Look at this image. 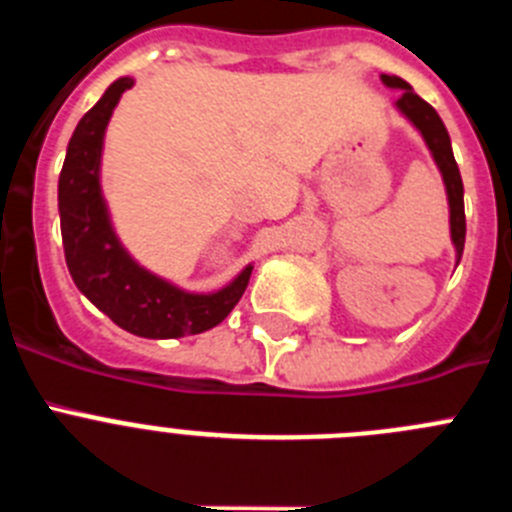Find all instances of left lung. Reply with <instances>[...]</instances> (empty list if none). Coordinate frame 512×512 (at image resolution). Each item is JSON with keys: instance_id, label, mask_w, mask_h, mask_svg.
Returning <instances> with one entry per match:
<instances>
[{"instance_id": "1", "label": "left lung", "mask_w": 512, "mask_h": 512, "mask_svg": "<svg viewBox=\"0 0 512 512\" xmlns=\"http://www.w3.org/2000/svg\"><path fill=\"white\" fill-rule=\"evenodd\" d=\"M382 84L387 89H400L395 107L402 117H408L413 122V128L423 135L425 146L431 151L433 161H436L438 171H441L443 187H446V200H449V225H451V243L456 251V266L464 253V238H467V217H464V184H461L459 166H456L454 151H451L449 130L433 110L431 104L420 99L413 92L408 81L400 76L382 74Z\"/></svg>"}]
</instances>
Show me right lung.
Listing matches in <instances>:
<instances>
[{"label":"right lung","mask_w":512,"mask_h":512,"mask_svg":"<svg viewBox=\"0 0 512 512\" xmlns=\"http://www.w3.org/2000/svg\"><path fill=\"white\" fill-rule=\"evenodd\" d=\"M130 76L112 81L81 117L58 176V212L66 266L79 292L122 330L140 338H182L205 333L230 315L243 297L253 264L217 292H187L158 277L128 253L112 228L102 194V148L112 110Z\"/></svg>","instance_id":"obj_1"}]
</instances>
